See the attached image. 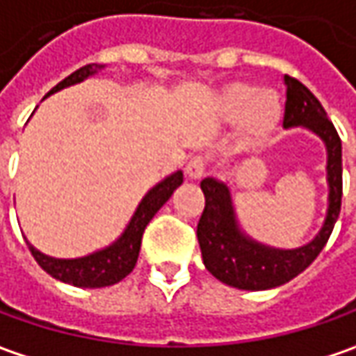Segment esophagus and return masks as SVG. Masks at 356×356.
I'll return each instance as SVG.
<instances>
[{"mask_svg":"<svg viewBox=\"0 0 356 356\" xmlns=\"http://www.w3.org/2000/svg\"><path fill=\"white\" fill-rule=\"evenodd\" d=\"M205 169H207V159L201 157V155H195L189 159L187 167H185V173L189 179H201L205 175Z\"/></svg>","mask_w":356,"mask_h":356,"instance_id":"34e87169","label":"esophagus"}]
</instances>
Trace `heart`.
<instances>
[{
	"label": "heart",
	"mask_w": 356,
	"mask_h": 356,
	"mask_svg": "<svg viewBox=\"0 0 356 356\" xmlns=\"http://www.w3.org/2000/svg\"><path fill=\"white\" fill-rule=\"evenodd\" d=\"M219 113L225 121H239L241 137L247 143L261 141L281 121L283 103L270 89L253 83H233L219 97Z\"/></svg>",
	"instance_id": "heart-1"
}]
</instances>
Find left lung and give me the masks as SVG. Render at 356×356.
<instances>
[{
  "label": "left lung",
  "instance_id": "8db88e82",
  "mask_svg": "<svg viewBox=\"0 0 356 356\" xmlns=\"http://www.w3.org/2000/svg\"><path fill=\"white\" fill-rule=\"evenodd\" d=\"M286 101L283 127H307L327 145V179H329V211L318 235L299 249H273L249 239L237 225L229 187L207 177L201 181L205 209L197 225V239L205 269L221 283L245 291H265L285 285L307 269L327 245L332 227L341 213L343 197V147L327 111L318 99L297 81L285 75Z\"/></svg>",
  "mask_w": 356,
  "mask_h": 356
}]
</instances>
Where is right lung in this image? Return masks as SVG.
<instances>
[{
  "label": "right lung",
  "mask_w": 356,
  "mask_h": 356,
  "mask_svg": "<svg viewBox=\"0 0 356 356\" xmlns=\"http://www.w3.org/2000/svg\"><path fill=\"white\" fill-rule=\"evenodd\" d=\"M101 70H103V65L89 63L81 70L73 71L70 77L59 81L47 95H51L63 87L75 86V83L83 81L89 75H93ZM181 183H183L181 171L163 179L161 183H157L139 203V207L131 217L127 229L123 231V235L113 245L101 249L97 253H91V255L81 257V259H54V257L39 253L38 249L31 247L29 243H27V247H29L33 259L38 261L39 267L45 273H49L54 279H59L63 283H70V285L75 286H87V289L115 285L133 270L135 263H137V257H139L141 237H143L145 227L153 219V215L169 201V197L173 195V191Z\"/></svg>",
  "instance_id": "1"
}]
</instances>
